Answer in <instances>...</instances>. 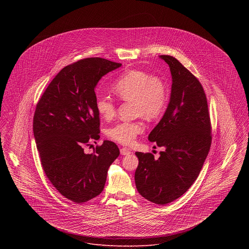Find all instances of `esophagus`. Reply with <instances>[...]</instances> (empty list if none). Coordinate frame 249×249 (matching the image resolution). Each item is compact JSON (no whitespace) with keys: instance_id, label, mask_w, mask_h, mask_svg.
I'll list each match as a JSON object with an SVG mask.
<instances>
[{"instance_id":"esophagus-1","label":"esophagus","mask_w":249,"mask_h":249,"mask_svg":"<svg viewBox=\"0 0 249 249\" xmlns=\"http://www.w3.org/2000/svg\"><path fill=\"white\" fill-rule=\"evenodd\" d=\"M132 152L130 151L129 148H126V147H122L121 149H120V154L121 155H129L131 154Z\"/></svg>"}]
</instances>
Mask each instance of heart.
Listing matches in <instances>:
<instances>
[{"label":"heart","instance_id":"heart-1","mask_svg":"<svg viewBox=\"0 0 249 249\" xmlns=\"http://www.w3.org/2000/svg\"><path fill=\"white\" fill-rule=\"evenodd\" d=\"M112 89L119 99L133 102L136 115L149 119L161 115L167 103L165 85L160 78L141 70H130L120 74L112 85ZM95 108L105 119H111L116 114V104L107 95H98ZM144 130L142 120L120 121L107 130V136L123 144H130Z\"/></svg>","mask_w":249,"mask_h":249}]
</instances>
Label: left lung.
Instances as JSON below:
<instances>
[{
	"label": "left lung",
	"instance_id": "left-lung-1",
	"mask_svg": "<svg viewBox=\"0 0 249 249\" xmlns=\"http://www.w3.org/2000/svg\"><path fill=\"white\" fill-rule=\"evenodd\" d=\"M170 67L173 84L165 114L148 135L160 151L136 152L138 192L148 201L163 205L181 197L201 172L212 142V127L206 95L198 78L172 56L161 55Z\"/></svg>",
	"mask_w": 249,
	"mask_h": 249
}]
</instances>
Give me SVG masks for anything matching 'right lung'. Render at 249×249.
<instances>
[{
	"instance_id": "right-lung-1",
	"label": "right lung",
	"mask_w": 249,
	"mask_h": 249,
	"mask_svg": "<svg viewBox=\"0 0 249 249\" xmlns=\"http://www.w3.org/2000/svg\"><path fill=\"white\" fill-rule=\"evenodd\" d=\"M121 66L102 58H87L65 66L53 78L36 105L34 134L48 180L68 200L82 203L105 188L109 166L119 157L118 145L104 141L93 153L84 146L100 138L95 108L99 80Z\"/></svg>"
}]
</instances>
